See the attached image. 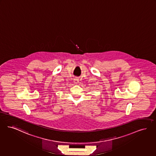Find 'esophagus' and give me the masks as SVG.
Listing matches in <instances>:
<instances>
[{
	"label": "esophagus",
	"mask_w": 156,
	"mask_h": 156,
	"mask_svg": "<svg viewBox=\"0 0 156 156\" xmlns=\"http://www.w3.org/2000/svg\"><path fill=\"white\" fill-rule=\"evenodd\" d=\"M74 83H77L79 82V80L77 78H75L74 79Z\"/></svg>",
	"instance_id": "34e87169"
}]
</instances>
